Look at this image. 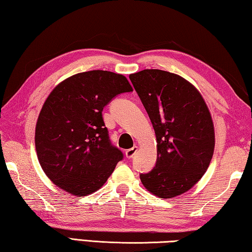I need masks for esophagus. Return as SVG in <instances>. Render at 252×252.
Segmentation results:
<instances>
[{
	"label": "esophagus",
	"instance_id": "obj_1",
	"mask_svg": "<svg viewBox=\"0 0 252 252\" xmlns=\"http://www.w3.org/2000/svg\"><path fill=\"white\" fill-rule=\"evenodd\" d=\"M136 152H137V146H134L133 148H129L127 149V151L125 152V155L126 157L128 158V159H130V158H133L134 155L136 154Z\"/></svg>",
	"mask_w": 252,
	"mask_h": 252
}]
</instances>
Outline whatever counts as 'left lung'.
Returning a JSON list of instances; mask_svg holds the SVG:
<instances>
[{
  "instance_id": "obj_1",
  "label": "left lung",
  "mask_w": 252,
  "mask_h": 252,
  "mask_svg": "<svg viewBox=\"0 0 252 252\" xmlns=\"http://www.w3.org/2000/svg\"><path fill=\"white\" fill-rule=\"evenodd\" d=\"M129 79L149 116L157 139V160L140 180L148 191L173 198L199 182L214 155L215 130L197 88L179 75L144 69Z\"/></svg>"
}]
</instances>
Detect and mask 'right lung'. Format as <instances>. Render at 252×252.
<instances>
[{"label": "right lung", "mask_w": 252, "mask_h": 252, "mask_svg": "<svg viewBox=\"0 0 252 252\" xmlns=\"http://www.w3.org/2000/svg\"><path fill=\"white\" fill-rule=\"evenodd\" d=\"M128 92L133 88L124 75L97 69L66 78L48 95L37 118L35 148L56 186L82 197L106 183L124 156L110 143L101 112Z\"/></svg>", "instance_id": "right-lung-1"}]
</instances>
